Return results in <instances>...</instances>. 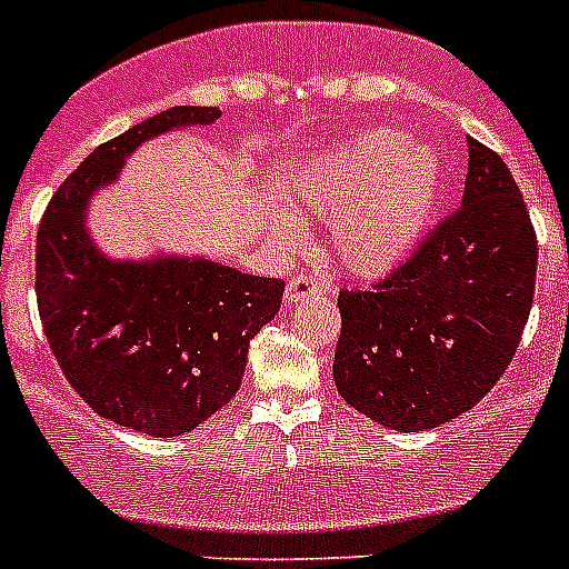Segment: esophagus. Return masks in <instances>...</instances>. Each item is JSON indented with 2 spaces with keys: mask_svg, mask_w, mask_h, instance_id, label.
I'll return each instance as SVG.
<instances>
[{
  "mask_svg": "<svg viewBox=\"0 0 569 569\" xmlns=\"http://www.w3.org/2000/svg\"><path fill=\"white\" fill-rule=\"evenodd\" d=\"M330 290L328 281L316 279V276H293L288 281V290H284V299L288 305H296V301H305L310 296H325Z\"/></svg>",
  "mask_w": 569,
  "mask_h": 569,
  "instance_id": "1",
  "label": "esophagus"
}]
</instances>
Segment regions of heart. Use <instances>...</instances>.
I'll return each mask as SVG.
<instances>
[{"instance_id": "b5f03b06", "label": "heart", "mask_w": 569, "mask_h": 569, "mask_svg": "<svg viewBox=\"0 0 569 569\" xmlns=\"http://www.w3.org/2000/svg\"><path fill=\"white\" fill-rule=\"evenodd\" d=\"M441 188L436 150H407L393 130H370L359 139L310 159L290 184L299 213L333 222L336 250L347 268L361 276L390 270L425 230ZM284 241H299L293 216H276Z\"/></svg>"}]
</instances>
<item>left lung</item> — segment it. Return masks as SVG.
<instances>
[{"instance_id":"obj_1","label":"left lung","mask_w":569,"mask_h":569,"mask_svg":"<svg viewBox=\"0 0 569 569\" xmlns=\"http://www.w3.org/2000/svg\"><path fill=\"white\" fill-rule=\"evenodd\" d=\"M461 204L367 290H341L336 390L390 430L479 405L516 356L536 290V230L496 150L467 139Z\"/></svg>"}]
</instances>
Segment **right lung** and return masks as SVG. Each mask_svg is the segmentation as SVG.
I'll return each instance as SVG.
<instances>
[{
    "label": "right lung",
    "instance_id": "1",
    "mask_svg": "<svg viewBox=\"0 0 569 569\" xmlns=\"http://www.w3.org/2000/svg\"><path fill=\"white\" fill-rule=\"evenodd\" d=\"M219 116L176 104L99 144L59 184L37 233V305L64 379L102 419L156 439L190 433L233 399L250 339L279 313L284 279L184 256L108 259L84 210L130 150Z\"/></svg>",
    "mask_w": 569,
    "mask_h": 569
}]
</instances>
